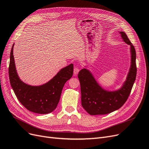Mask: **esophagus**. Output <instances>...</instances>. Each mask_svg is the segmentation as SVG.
Wrapping results in <instances>:
<instances>
[{
    "mask_svg": "<svg viewBox=\"0 0 149 149\" xmlns=\"http://www.w3.org/2000/svg\"><path fill=\"white\" fill-rule=\"evenodd\" d=\"M79 70H80V69L78 67H75L74 69V74L77 75V74L79 73Z\"/></svg>",
    "mask_w": 149,
    "mask_h": 149,
    "instance_id": "34e87169",
    "label": "esophagus"
}]
</instances>
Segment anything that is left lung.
<instances>
[{"mask_svg":"<svg viewBox=\"0 0 149 149\" xmlns=\"http://www.w3.org/2000/svg\"><path fill=\"white\" fill-rule=\"evenodd\" d=\"M120 33L123 40L130 46L132 57L130 71L124 85L120 89L111 92L102 89L86 69H81L78 74L81 105L91 115L106 114L117 110L125 103L131 93L136 77V51L125 32L120 31Z\"/></svg>","mask_w":149,"mask_h":149,"instance_id":"left-lung-1","label":"left lung"}]
</instances>
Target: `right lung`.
Returning a JSON list of instances; mask_svg holds the SVG:
<instances>
[{
	"label": "right lung",
	"mask_w": 149,
	"mask_h": 149,
	"mask_svg": "<svg viewBox=\"0 0 149 149\" xmlns=\"http://www.w3.org/2000/svg\"><path fill=\"white\" fill-rule=\"evenodd\" d=\"M13 46L10 52L8 68L11 86L21 104L28 110L38 114L52 112L58 103L63 88L72 77L74 71L72 64L63 68L47 83L33 86L22 82L17 75L13 56Z\"/></svg>",
	"instance_id": "right-lung-1"
}]
</instances>
